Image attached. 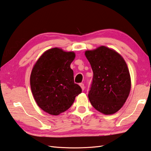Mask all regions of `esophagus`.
Masks as SVG:
<instances>
[{
  "label": "esophagus",
  "instance_id": "esophagus-1",
  "mask_svg": "<svg viewBox=\"0 0 151 151\" xmlns=\"http://www.w3.org/2000/svg\"><path fill=\"white\" fill-rule=\"evenodd\" d=\"M80 85V86L81 87V88H82V90H84V88H85V86H84V84H83V83H81L79 84Z\"/></svg>",
  "mask_w": 151,
  "mask_h": 151
}]
</instances>
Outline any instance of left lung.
<instances>
[{
    "mask_svg": "<svg viewBox=\"0 0 151 151\" xmlns=\"http://www.w3.org/2000/svg\"><path fill=\"white\" fill-rule=\"evenodd\" d=\"M93 76L88 93L91 105L104 114L116 113L131 90L130 75L126 61L115 50L101 46L87 50Z\"/></svg>",
    "mask_w": 151,
    "mask_h": 151,
    "instance_id": "8db88e82",
    "label": "left lung"
}]
</instances>
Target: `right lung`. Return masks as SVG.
<instances>
[{
	"label": "right lung",
	"instance_id": "obj_1",
	"mask_svg": "<svg viewBox=\"0 0 151 151\" xmlns=\"http://www.w3.org/2000/svg\"><path fill=\"white\" fill-rule=\"evenodd\" d=\"M75 58L73 52L58 48L47 50L32 68L30 84L35 101L52 115L63 113L75 101L82 89L74 82L70 65Z\"/></svg>",
	"mask_w": 151,
	"mask_h": 151
}]
</instances>
